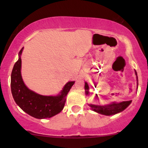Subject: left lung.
Here are the masks:
<instances>
[{"mask_svg": "<svg viewBox=\"0 0 148 148\" xmlns=\"http://www.w3.org/2000/svg\"><path fill=\"white\" fill-rule=\"evenodd\" d=\"M135 75L137 77V86H138V77H137V74L136 71H135ZM138 87V86H137ZM85 91H86V94H89V86L86 82H85ZM131 103V100L130 101H123L121 102H112V104L104 105V106H100V105L96 104H89L92 109L95 112L100 113V114L106 115V116H110V115L116 114L117 113L122 112L127 108Z\"/></svg>", "mask_w": 148, "mask_h": 148, "instance_id": "obj_1", "label": "left lung"}]
</instances>
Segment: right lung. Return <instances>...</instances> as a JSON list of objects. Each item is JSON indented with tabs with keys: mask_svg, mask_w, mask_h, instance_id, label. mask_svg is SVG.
Listing matches in <instances>:
<instances>
[{
	"mask_svg": "<svg viewBox=\"0 0 148 148\" xmlns=\"http://www.w3.org/2000/svg\"><path fill=\"white\" fill-rule=\"evenodd\" d=\"M23 49L22 48L19 51V59L14 64L11 73V88L14 100L24 112L34 118H50L63 109L66 95L75 82L66 83L60 94L56 96H42L30 90L24 84L21 74Z\"/></svg>",
	"mask_w": 148,
	"mask_h": 148,
	"instance_id": "add662e5",
	"label": "right lung"
}]
</instances>
